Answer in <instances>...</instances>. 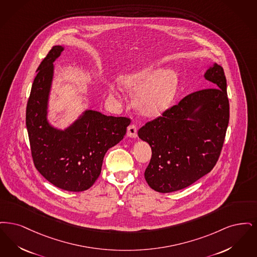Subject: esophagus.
<instances>
[{"instance_id": "obj_1", "label": "esophagus", "mask_w": 257, "mask_h": 257, "mask_svg": "<svg viewBox=\"0 0 257 257\" xmlns=\"http://www.w3.org/2000/svg\"><path fill=\"white\" fill-rule=\"evenodd\" d=\"M126 135L131 138H136L137 137V128H136V125L135 124H131L128 127H127V132H126Z\"/></svg>"}]
</instances>
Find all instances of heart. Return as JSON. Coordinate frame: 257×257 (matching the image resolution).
I'll return each mask as SVG.
<instances>
[{
  "mask_svg": "<svg viewBox=\"0 0 257 257\" xmlns=\"http://www.w3.org/2000/svg\"><path fill=\"white\" fill-rule=\"evenodd\" d=\"M179 81L175 70L145 68L124 76L122 85L126 91L136 93L134 103L140 111L147 116H157L172 104Z\"/></svg>",
  "mask_w": 257,
  "mask_h": 257,
  "instance_id": "1",
  "label": "heart"
}]
</instances>
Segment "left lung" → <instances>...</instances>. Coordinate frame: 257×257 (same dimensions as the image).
Instances as JSON below:
<instances>
[{
  "label": "left lung",
  "mask_w": 257,
  "mask_h": 257,
  "mask_svg": "<svg viewBox=\"0 0 257 257\" xmlns=\"http://www.w3.org/2000/svg\"><path fill=\"white\" fill-rule=\"evenodd\" d=\"M203 77L215 87L190 94L138 131L152 148L146 181L159 193L189 186L208 174L220 157L229 121L226 79L216 62Z\"/></svg>",
  "instance_id": "left-lung-1"
}]
</instances>
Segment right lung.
Instances as JSON below:
<instances>
[{
    "instance_id": "obj_1",
    "label": "right lung",
    "mask_w": 257,
    "mask_h": 257,
    "mask_svg": "<svg viewBox=\"0 0 257 257\" xmlns=\"http://www.w3.org/2000/svg\"><path fill=\"white\" fill-rule=\"evenodd\" d=\"M63 51L64 47L54 46L37 69L27 104L26 125L37 171L60 189L81 192L99 178L105 153L123 139L131 120L85 109L63 130L50 123L54 62Z\"/></svg>"
}]
</instances>
